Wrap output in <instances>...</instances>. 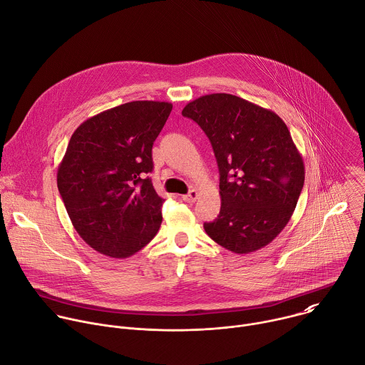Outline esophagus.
<instances>
[{"label":"esophagus","mask_w":365,"mask_h":365,"mask_svg":"<svg viewBox=\"0 0 365 365\" xmlns=\"http://www.w3.org/2000/svg\"><path fill=\"white\" fill-rule=\"evenodd\" d=\"M197 196H199L197 190L192 189L187 195H183V200H185L186 203H195V202H196V199H197Z\"/></svg>","instance_id":"1"}]
</instances>
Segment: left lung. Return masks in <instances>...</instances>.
Masks as SVG:
<instances>
[{
    "label": "left lung",
    "instance_id": "8db88e82",
    "mask_svg": "<svg viewBox=\"0 0 365 365\" xmlns=\"http://www.w3.org/2000/svg\"><path fill=\"white\" fill-rule=\"evenodd\" d=\"M209 138L219 168L220 212L203 225L235 254L258 251L289 222L305 180L304 160L284 120L233 94L202 96L185 106Z\"/></svg>",
    "mask_w": 365,
    "mask_h": 365
}]
</instances>
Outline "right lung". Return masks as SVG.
<instances>
[{
    "instance_id": "right-lung-1",
    "label": "right lung",
    "mask_w": 365,
    "mask_h": 365,
    "mask_svg": "<svg viewBox=\"0 0 365 365\" xmlns=\"http://www.w3.org/2000/svg\"><path fill=\"white\" fill-rule=\"evenodd\" d=\"M172 107L125 103L87 118L73 133L57 186L74 229L94 251L129 258L156 236L163 199L149 178L152 148Z\"/></svg>"
}]
</instances>
